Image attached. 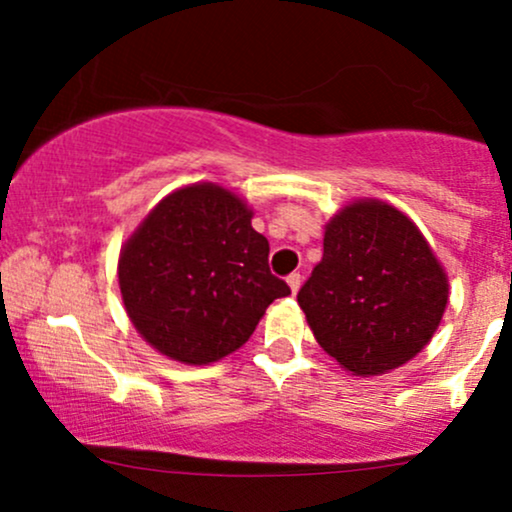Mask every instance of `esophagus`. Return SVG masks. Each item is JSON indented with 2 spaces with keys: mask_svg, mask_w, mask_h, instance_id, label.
I'll return each instance as SVG.
<instances>
[{
  "mask_svg": "<svg viewBox=\"0 0 512 512\" xmlns=\"http://www.w3.org/2000/svg\"><path fill=\"white\" fill-rule=\"evenodd\" d=\"M286 284H289V289H291V293L293 296H296L298 293V289H301V274H289V279H286Z\"/></svg>",
  "mask_w": 512,
  "mask_h": 512,
  "instance_id": "1",
  "label": "esophagus"
}]
</instances>
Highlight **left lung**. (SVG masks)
Masks as SVG:
<instances>
[{
  "label": "left lung",
  "mask_w": 512,
  "mask_h": 512,
  "mask_svg": "<svg viewBox=\"0 0 512 512\" xmlns=\"http://www.w3.org/2000/svg\"><path fill=\"white\" fill-rule=\"evenodd\" d=\"M322 248L298 305L346 373H390L431 342L448 305V274L404 211L354 199L327 221Z\"/></svg>",
  "instance_id": "8db88e82"
}]
</instances>
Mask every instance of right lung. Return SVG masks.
<instances>
[{"mask_svg":"<svg viewBox=\"0 0 512 512\" xmlns=\"http://www.w3.org/2000/svg\"><path fill=\"white\" fill-rule=\"evenodd\" d=\"M269 243L252 207L216 182L178 187L125 240L117 260L129 322L185 366H209L250 339L291 289L269 272Z\"/></svg>","mask_w":512,"mask_h":512,"instance_id":"right-lung-1","label":"right lung"}]
</instances>
